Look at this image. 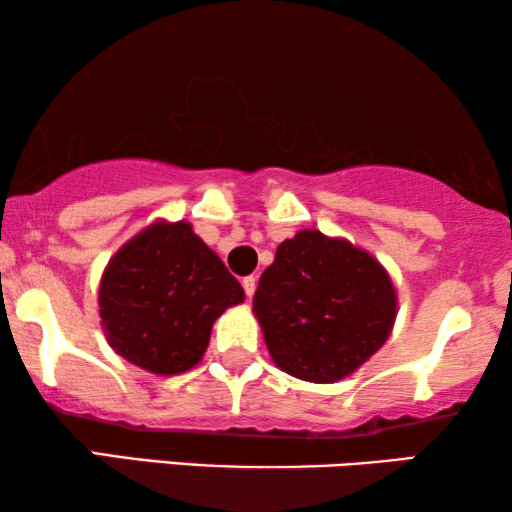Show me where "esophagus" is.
<instances>
[{"label": "esophagus", "mask_w": 512, "mask_h": 512, "mask_svg": "<svg viewBox=\"0 0 512 512\" xmlns=\"http://www.w3.org/2000/svg\"><path fill=\"white\" fill-rule=\"evenodd\" d=\"M242 286H244V293H247V298H251V296H254V291H256V277L254 275L244 277Z\"/></svg>", "instance_id": "obj_1"}]
</instances>
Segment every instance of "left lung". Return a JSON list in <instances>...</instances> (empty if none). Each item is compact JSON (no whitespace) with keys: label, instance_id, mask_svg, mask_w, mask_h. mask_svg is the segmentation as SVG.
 Returning <instances> with one entry per match:
<instances>
[{"label":"left lung","instance_id":"8db88e82","mask_svg":"<svg viewBox=\"0 0 512 512\" xmlns=\"http://www.w3.org/2000/svg\"><path fill=\"white\" fill-rule=\"evenodd\" d=\"M272 361L307 382L354 373L389 338L396 291L387 270L345 240L300 230L279 244L254 293Z\"/></svg>","mask_w":512,"mask_h":512}]
</instances>
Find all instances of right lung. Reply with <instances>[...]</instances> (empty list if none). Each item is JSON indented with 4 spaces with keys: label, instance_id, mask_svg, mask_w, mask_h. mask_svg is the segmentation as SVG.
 Segmentation results:
<instances>
[{
    "label": "right lung",
    "instance_id": "add662e5",
    "mask_svg": "<svg viewBox=\"0 0 512 512\" xmlns=\"http://www.w3.org/2000/svg\"><path fill=\"white\" fill-rule=\"evenodd\" d=\"M242 300L240 282L186 221L153 223L109 261L100 317L125 361L177 375L202 359L216 317Z\"/></svg>",
    "mask_w": 512,
    "mask_h": 512
}]
</instances>
